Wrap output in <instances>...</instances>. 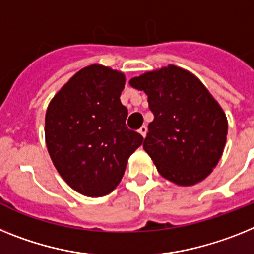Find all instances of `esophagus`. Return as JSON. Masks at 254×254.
<instances>
[{"mask_svg": "<svg viewBox=\"0 0 254 254\" xmlns=\"http://www.w3.org/2000/svg\"><path fill=\"white\" fill-rule=\"evenodd\" d=\"M147 130H148V129H147V127H145V125H143V127H140V129L138 130V131H139V134H140V135H142L143 138H144V136L147 135Z\"/></svg>", "mask_w": 254, "mask_h": 254, "instance_id": "obj_1", "label": "esophagus"}]
</instances>
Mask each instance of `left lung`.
I'll list each match as a JSON object with an SVG mask.
<instances>
[{
    "label": "left lung",
    "instance_id": "left-lung-1",
    "mask_svg": "<svg viewBox=\"0 0 254 254\" xmlns=\"http://www.w3.org/2000/svg\"><path fill=\"white\" fill-rule=\"evenodd\" d=\"M129 84L148 96L154 119L143 148L158 173L180 187L206 179L224 152L228 119L203 83L169 65L131 78Z\"/></svg>",
    "mask_w": 254,
    "mask_h": 254
}]
</instances>
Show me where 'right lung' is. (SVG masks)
<instances>
[{
  "label": "right lung",
  "instance_id": "obj_1",
  "mask_svg": "<svg viewBox=\"0 0 254 254\" xmlns=\"http://www.w3.org/2000/svg\"><path fill=\"white\" fill-rule=\"evenodd\" d=\"M125 75L93 64L79 70L51 100L46 144L64 180L87 197L111 193L143 136L127 129L120 101Z\"/></svg>",
  "mask_w": 254,
  "mask_h": 254
}]
</instances>
